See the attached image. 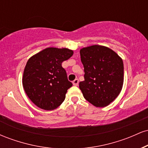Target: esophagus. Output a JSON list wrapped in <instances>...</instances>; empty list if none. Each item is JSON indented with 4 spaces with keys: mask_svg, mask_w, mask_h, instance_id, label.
<instances>
[{
    "mask_svg": "<svg viewBox=\"0 0 148 148\" xmlns=\"http://www.w3.org/2000/svg\"><path fill=\"white\" fill-rule=\"evenodd\" d=\"M73 84H74V86H77L78 84H79V79H76L75 80H74V81H73Z\"/></svg>",
    "mask_w": 148,
    "mask_h": 148,
    "instance_id": "esophagus-1",
    "label": "esophagus"
}]
</instances>
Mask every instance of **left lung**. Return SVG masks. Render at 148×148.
Segmentation results:
<instances>
[{
    "instance_id": "1",
    "label": "left lung",
    "mask_w": 148,
    "mask_h": 148,
    "mask_svg": "<svg viewBox=\"0 0 148 148\" xmlns=\"http://www.w3.org/2000/svg\"><path fill=\"white\" fill-rule=\"evenodd\" d=\"M80 55L85 72V80L79 83L83 95L96 107L108 106L123 88V60L111 49L99 45L81 49Z\"/></svg>"
}]
</instances>
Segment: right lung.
Segmentation results:
<instances>
[{
  "label": "right lung",
  "mask_w": 148,
  "mask_h": 148,
  "mask_svg": "<svg viewBox=\"0 0 148 148\" xmlns=\"http://www.w3.org/2000/svg\"><path fill=\"white\" fill-rule=\"evenodd\" d=\"M73 55L68 49L47 48L27 62L23 86L29 99L42 109L51 111L63 102L72 83L67 79L62 62Z\"/></svg>",
  "instance_id": "add662e5"
}]
</instances>
